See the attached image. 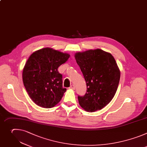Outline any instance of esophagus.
Wrapping results in <instances>:
<instances>
[{
  "mask_svg": "<svg viewBox=\"0 0 147 147\" xmlns=\"http://www.w3.org/2000/svg\"><path fill=\"white\" fill-rule=\"evenodd\" d=\"M69 89H71V90H75V86L74 84H72V85H71V86L69 87Z\"/></svg>",
  "mask_w": 147,
  "mask_h": 147,
  "instance_id": "obj_1",
  "label": "esophagus"
}]
</instances>
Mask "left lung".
<instances>
[{
    "label": "left lung",
    "instance_id": "left-lung-1",
    "mask_svg": "<svg viewBox=\"0 0 147 147\" xmlns=\"http://www.w3.org/2000/svg\"><path fill=\"white\" fill-rule=\"evenodd\" d=\"M75 58L87 85L84 96H78L79 105L87 112L102 109L113 98L120 80L115 58L99 49L76 53Z\"/></svg>",
    "mask_w": 147,
    "mask_h": 147
}]
</instances>
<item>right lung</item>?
Listing matches in <instances>:
<instances>
[{
	"mask_svg": "<svg viewBox=\"0 0 147 147\" xmlns=\"http://www.w3.org/2000/svg\"><path fill=\"white\" fill-rule=\"evenodd\" d=\"M70 55L46 47L33 53L22 71L25 89L38 106L50 108L60 101L67 89L63 87V75L58 68Z\"/></svg>",
	"mask_w": 147,
	"mask_h": 147,
	"instance_id": "right-lung-1",
	"label": "right lung"
}]
</instances>
